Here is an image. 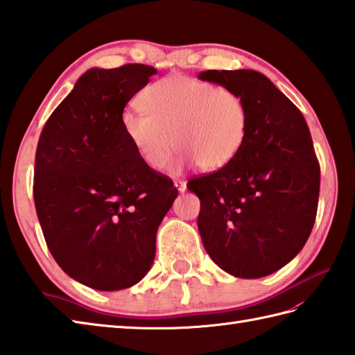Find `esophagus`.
Returning <instances> with one entry per match:
<instances>
[{
	"label": "esophagus",
	"mask_w": 355,
	"mask_h": 355,
	"mask_svg": "<svg viewBox=\"0 0 355 355\" xmlns=\"http://www.w3.org/2000/svg\"><path fill=\"white\" fill-rule=\"evenodd\" d=\"M175 187H176V190L179 193H184L187 190V182H185V180H182V179H176L175 180Z\"/></svg>",
	"instance_id": "1"
}]
</instances>
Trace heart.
Here are the masks:
<instances>
[{
  "mask_svg": "<svg viewBox=\"0 0 355 355\" xmlns=\"http://www.w3.org/2000/svg\"><path fill=\"white\" fill-rule=\"evenodd\" d=\"M139 105L144 114L125 111L121 125L153 170L164 167L175 144L180 150L173 173L194 164L220 170L234 161L248 135L249 114L239 94L196 77L161 78L141 92Z\"/></svg>",
  "mask_w": 355,
  "mask_h": 355,
  "instance_id": "obj_1",
  "label": "heart"
}]
</instances>
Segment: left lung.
Returning <instances> with one entry per match:
<instances>
[{"label": "left lung", "mask_w": 355, "mask_h": 355, "mask_svg": "<svg viewBox=\"0 0 355 355\" xmlns=\"http://www.w3.org/2000/svg\"><path fill=\"white\" fill-rule=\"evenodd\" d=\"M202 80L232 89L248 107V135L231 164L193 178L199 232L220 269L263 278L293 259L316 220L320 167L301 111L254 69H208Z\"/></svg>", "instance_id": "left-lung-1"}]
</instances>
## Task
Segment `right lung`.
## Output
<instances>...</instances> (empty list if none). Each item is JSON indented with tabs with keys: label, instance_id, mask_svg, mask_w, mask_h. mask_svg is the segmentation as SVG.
I'll return each mask as SVG.
<instances>
[{
	"label": "right lung",
	"instance_id": "obj_1",
	"mask_svg": "<svg viewBox=\"0 0 355 355\" xmlns=\"http://www.w3.org/2000/svg\"><path fill=\"white\" fill-rule=\"evenodd\" d=\"M156 74L128 64L91 68L46 120L33 198L44 237L67 275L96 290L135 286L150 270L156 232L178 198L123 130L125 105Z\"/></svg>",
	"mask_w": 355,
	"mask_h": 355
}]
</instances>
